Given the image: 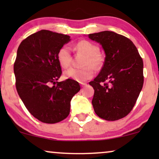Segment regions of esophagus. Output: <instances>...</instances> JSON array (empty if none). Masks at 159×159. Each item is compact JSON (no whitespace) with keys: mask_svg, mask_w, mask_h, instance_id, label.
<instances>
[{"mask_svg":"<svg viewBox=\"0 0 159 159\" xmlns=\"http://www.w3.org/2000/svg\"><path fill=\"white\" fill-rule=\"evenodd\" d=\"M86 84H87V83H84V82H81V83H80V85H81L82 87L85 86Z\"/></svg>","mask_w":159,"mask_h":159,"instance_id":"34e87169","label":"esophagus"}]
</instances>
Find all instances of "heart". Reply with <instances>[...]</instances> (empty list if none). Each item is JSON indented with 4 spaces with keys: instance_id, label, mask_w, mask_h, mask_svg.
Instances as JSON below:
<instances>
[{
    "instance_id": "obj_1",
    "label": "heart",
    "mask_w": 159,
    "mask_h": 159,
    "mask_svg": "<svg viewBox=\"0 0 159 159\" xmlns=\"http://www.w3.org/2000/svg\"><path fill=\"white\" fill-rule=\"evenodd\" d=\"M75 49L79 53L84 56L82 66L80 69L70 68L64 72L66 79H72L75 81L82 82L90 80L93 76V69H99L103 65V58L99 52V48L94 43L88 40H81L75 45ZM58 64L62 68L66 69L71 61L70 48L64 45L58 50L57 53Z\"/></svg>"
}]
</instances>
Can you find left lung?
<instances>
[{
	"instance_id": "1",
	"label": "left lung",
	"mask_w": 159,
	"mask_h": 159,
	"mask_svg": "<svg viewBox=\"0 0 159 159\" xmlns=\"http://www.w3.org/2000/svg\"><path fill=\"white\" fill-rule=\"evenodd\" d=\"M102 45L106 57L99 75L89 84L92 103L100 118L116 121L129 114L142 90L143 61L129 38L111 31L88 34Z\"/></svg>"
}]
</instances>
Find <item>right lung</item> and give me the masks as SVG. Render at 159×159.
<instances>
[{
  "label": "right lung",
  "mask_w": 159,
  "mask_h": 159,
  "mask_svg": "<svg viewBox=\"0 0 159 159\" xmlns=\"http://www.w3.org/2000/svg\"><path fill=\"white\" fill-rule=\"evenodd\" d=\"M69 41V35L43 30L22 40L17 50L14 64L17 93L30 114L42 122L66 119L71 98L80 90L74 80L57 82L62 74L57 53Z\"/></svg>",
  "instance_id": "right-lung-1"
}]
</instances>
